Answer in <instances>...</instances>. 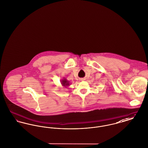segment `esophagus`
I'll return each instance as SVG.
<instances>
[{
    "instance_id": "34e87169",
    "label": "esophagus",
    "mask_w": 148,
    "mask_h": 148,
    "mask_svg": "<svg viewBox=\"0 0 148 148\" xmlns=\"http://www.w3.org/2000/svg\"><path fill=\"white\" fill-rule=\"evenodd\" d=\"M81 80H84V79H81Z\"/></svg>"
}]
</instances>
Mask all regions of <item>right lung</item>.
I'll list each match as a JSON object with an SVG mask.
<instances>
[{"instance_id":"obj_1","label":"right lung","mask_w":148,"mask_h":148,"mask_svg":"<svg viewBox=\"0 0 148 148\" xmlns=\"http://www.w3.org/2000/svg\"><path fill=\"white\" fill-rule=\"evenodd\" d=\"M61 84L62 85V86H63L64 87H65V88H67V86L70 85L69 82L67 80L66 78H64V77L61 80Z\"/></svg>"}]
</instances>
